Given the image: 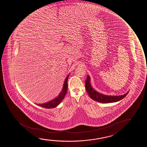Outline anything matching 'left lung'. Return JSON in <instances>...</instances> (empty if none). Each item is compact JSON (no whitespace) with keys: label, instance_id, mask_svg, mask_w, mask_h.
<instances>
[{"label":"left lung","instance_id":"8db88e82","mask_svg":"<svg viewBox=\"0 0 147 147\" xmlns=\"http://www.w3.org/2000/svg\"><path fill=\"white\" fill-rule=\"evenodd\" d=\"M85 88L91 98L99 102L105 103L114 102L121 100V99L123 98L128 93H127L125 94L119 96H108L99 93L94 90V89H93L92 87L91 86L90 83V77L89 76H87L86 80L85 81Z\"/></svg>","mask_w":147,"mask_h":147}]
</instances>
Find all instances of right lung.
I'll return each mask as SVG.
<instances>
[{"label": "right lung", "instance_id": "right-lung-1", "mask_svg": "<svg viewBox=\"0 0 147 147\" xmlns=\"http://www.w3.org/2000/svg\"><path fill=\"white\" fill-rule=\"evenodd\" d=\"M69 75L65 79L64 83V86L63 87V89L60 95H59L58 97L53 99V100L50 101L48 102L45 103L44 104H41V105H38L40 107H44L45 109H52V108H54L59 105L60 104L61 101H62L63 99L64 98L65 96L66 95L67 89H68V79Z\"/></svg>", "mask_w": 147, "mask_h": 147}]
</instances>
